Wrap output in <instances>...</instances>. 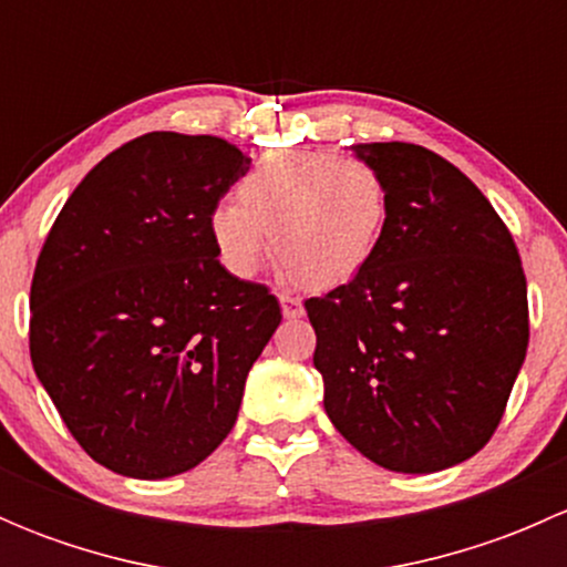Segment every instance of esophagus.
<instances>
[{
	"mask_svg": "<svg viewBox=\"0 0 567 567\" xmlns=\"http://www.w3.org/2000/svg\"><path fill=\"white\" fill-rule=\"evenodd\" d=\"M279 305H282V316L285 318H301V316H305V305H301L299 296L282 293V296H279Z\"/></svg>",
	"mask_w": 567,
	"mask_h": 567,
	"instance_id": "esophagus-1",
	"label": "esophagus"
}]
</instances>
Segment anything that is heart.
I'll list each match as a JSON object with an SVG mask.
<instances>
[{
	"instance_id": "b5f03b06",
	"label": "heart",
	"mask_w": 567,
	"mask_h": 567,
	"mask_svg": "<svg viewBox=\"0 0 567 567\" xmlns=\"http://www.w3.org/2000/svg\"><path fill=\"white\" fill-rule=\"evenodd\" d=\"M210 210L221 266L249 279L271 247L285 271L312 290L337 288L373 262L390 221L384 177L362 158L316 147L268 151Z\"/></svg>"
}]
</instances>
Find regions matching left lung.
Segmentation results:
<instances>
[{
    "mask_svg": "<svg viewBox=\"0 0 567 567\" xmlns=\"http://www.w3.org/2000/svg\"><path fill=\"white\" fill-rule=\"evenodd\" d=\"M351 151L384 177L390 221L362 274L305 301L323 409L379 466L442 472L485 447L527 357L522 257L447 158L409 142Z\"/></svg>",
    "mask_w": 567,
    "mask_h": 567,
    "instance_id": "left-lung-1",
    "label": "left lung"
}]
</instances>
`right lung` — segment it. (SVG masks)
Returning <instances> with one entry per match:
<instances>
[{
	"mask_svg": "<svg viewBox=\"0 0 567 567\" xmlns=\"http://www.w3.org/2000/svg\"><path fill=\"white\" fill-rule=\"evenodd\" d=\"M249 164L219 136H136L84 175L40 251L32 368L84 453L123 477L208 458L282 320L210 241V210Z\"/></svg>",
	"mask_w": 567,
	"mask_h": 567,
	"instance_id": "obj_1",
	"label": "right lung"
}]
</instances>
